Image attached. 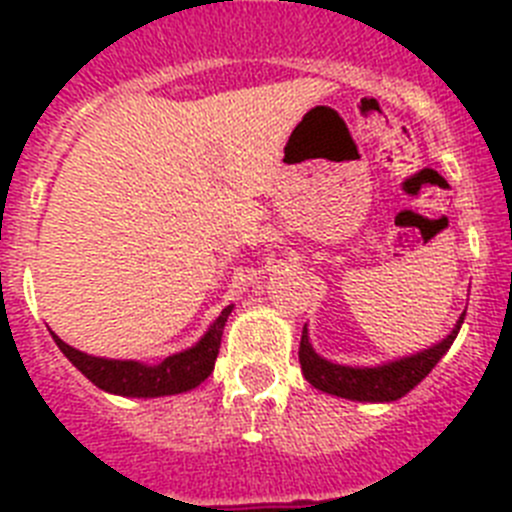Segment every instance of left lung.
Returning a JSON list of instances; mask_svg holds the SVG:
<instances>
[{"instance_id": "obj_1", "label": "left lung", "mask_w": 512, "mask_h": 512, "mask_svg": "<svg viewBox=\"0 0 512 512\" xmlns=\"http://www.w3.org/2000/svg\"><path fill=\"white\" fill-rule=\"evenodd\" d=\"M459 318L456 328L451 330V336L443 338L433 348H425L420 354L408 356V359L392 361V364L374 366V369H354V366H341L330 364V361L320 359L312 351L310 341H307V328H302V341H300V364L302 374L307 382L320 392L328 395L346 397V400H359V402H392L400 400L402 395H408L415 384L423 382L431 374L433 366L441 361L454 343L456 333L461 328Z\"/></svg>"}]
</instances>
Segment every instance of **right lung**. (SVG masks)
<instances>
[{"label":"right lung","instance_id":"obj_1","mask_svg":"<svg viewBox=\"0 0 512 512\" xmlns=\"http://www.w3.org/2000/svg\"><path fill=\"white\" fill-rule=\"evenodd\" d=\"M233 307H225L220 312V318L212 323L205 338L189 351L174 354L164 359L161 364L148 366L140 361H112V359H97V356H87L71 348L69 343H63L56 338V346L61 348L63 356L79 369L84 377L92 384H97L99 390L112 392V395L125 397H161V395H179V392L194 390L197 384L205 382L215 369L217 351H220V338H223V328L228 323V315Z\"/></svg>","mask_w":512,"mask_h":512}]
</instances>
